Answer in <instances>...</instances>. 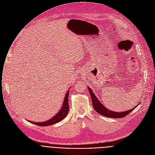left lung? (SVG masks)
<instances>
[{
    "label": "left lung",
    "instance_id": "1",
    "mask_svg": "<svg viewBox=\"0 0 155 155\" xmlns=\"http://www.w3.org/2000/svg\"><path fill=\"white\" fill-rule=\"evenodd\" d=\"M88 91L90 92V94L92 100V104L93 107H94V109L100 115H102L105 117H110V118H123L125 116H127L128 114H129L131 111H133L137 106L129 110L125 111V112H116L111 111L109 109H107L106 107H105L100 102L98 101V98L96 97L95 94L93 93L92 90L90 88V87H88Z\"/></svg>",
    "mask_w": 155,
    "mask_h": 155
}]
</instances>
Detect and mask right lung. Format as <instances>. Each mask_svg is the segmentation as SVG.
I'll return each mask as SVG.
<instances>
[{
	"mask_svg": "<svg viewBox=\"0 0 155 155\" xmlns=\"http://www.w3.org/2000/svg\"><path fill=\"white\" fill-rule=\"evenodd\" d=\"M68 97H69V90L67 92V94L65 97V100L64 101L62 107H61L60 112L56 115H55L52 118L50 119L48 121L42 122V123H36V122H32V121H30V122L32 123H34V124L38 125V126L46 127V126H49V125L55 124V123L59 122L61 120H63L67 115L68 111H69Z\"/></svg>",
	"mask_w": 155,
	"mask_h": 155,
	"instance_id": "1",
	"label": "right lung"
}]
</instances>
